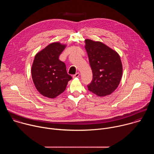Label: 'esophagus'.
Here are the masks:
<instances>
[{
    "instance_id": "34e87169",
    "label": "esophagus",
    "mask_w": 154,
    "mask_h": 154,
    "mask_svg": "<svg viewBox=\"0 0 154 154\" xmlns=\"http://www.w3.org/2000/svg\"><path fill=\"white\" fill-rule=\"evenodd\" d=\"M79 75H80V74H79V72H77L75 74H74V75H73V78L79 77Z\"/></svg>"
}]
</instances>
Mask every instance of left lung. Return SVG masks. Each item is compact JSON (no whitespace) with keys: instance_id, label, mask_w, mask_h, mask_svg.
Listing matches in <instances>:
<instances>
[{"instance_id":"left-lung-1","label":"left lung","mask_w":154,"mask_h":154,"mask_svg":"<svg viewBox=\"0 0 154 154\" xmlns=\"http://www.w3.org/2000/svg\"><path fill=\"white\" fill-rule=\"evenodd\" d=\"M85 42L93 75L88 85V90L99 97L111 94L119 86L122 75L119 55L102 42L86 39Z\"/></svg>"}]
</instances>
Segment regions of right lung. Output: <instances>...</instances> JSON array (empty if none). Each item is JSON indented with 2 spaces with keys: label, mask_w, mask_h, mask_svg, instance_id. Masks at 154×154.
Returning <instances> with one entry per match:
<instances>
[{
  "label": "right lung",
  "mask_w": 154,
  "mask_h": 154,
  "mask_svg": "<svg viewBox=\"0 0 154 154\" xmlns=\"http://www.w3.org/2000/svg\"><path fill=\"white\" fill-rule=\"evenodd\" d=\"M66 45L52 42L38 52L31 73L37 91L43 96L54 99L64 91L72 77L68 74L65 64L59 56Z\"/></svg>",
  "instance_id": "right-lung-1"
}]
</instances>
